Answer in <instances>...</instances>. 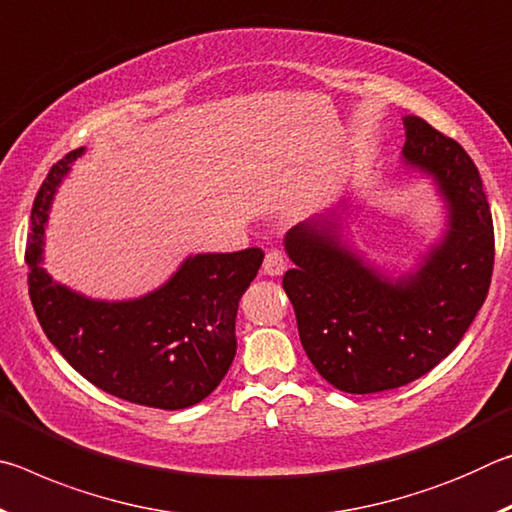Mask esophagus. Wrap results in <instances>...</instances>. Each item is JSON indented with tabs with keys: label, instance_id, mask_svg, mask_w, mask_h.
<instances>
[{
	"label": "esophagus",
	"instance_id": "1",
	"mask_svg": "<svg viewBox=\"0 0 512 512\" xmlns=\"http://www.w3.org/2000/svg\"><path fill=\"white\" fill-rule=\"evenodd\" d=\"M287 255L282 253V250H268L266 253V257H264V264H262V268H264V273L266 275H282L284 271H287Z\"/></svg>",
	"mask_w": 512,
	"mask_h": 512
}]
</instances>
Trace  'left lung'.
<instances>
[{
  "label": "left lung",
  "mask_w": 512,
  "mask_h": 512,
  "mask_svg": "<svg viewBox=\"0 0 512 512\" xmlns=\"http://www.w3.org/2000/svg\"><path fill=\"white\" fill-rule=\"evenodd\" d=\"M404 160L431 173L449 203V230L413 275L388 280L318 223L296 225L282 287L300 343L329 384L379 393L436 368L485 302L495 266V228L479 169L452 137L404 117Z\"/></svg>",
  "instance_id": "1"
}]
</instances>
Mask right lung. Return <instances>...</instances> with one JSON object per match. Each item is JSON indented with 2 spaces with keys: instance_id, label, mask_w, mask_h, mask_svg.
<instances>
[{
  "instance_id": "right-lung-1",
  "label": "right lung",
  "mask_w": 512,
  "mask_h": 512,
  "mask_svg": "<svg viewBox=\"0 0 512 512\" xmlns=\"http://www.w3.org/2000/svg\"><path fill=\"white\" fill-rule=\"evenodd\" d=\"M83 149L49 169L31 210L29 296L47 339L69 366L119 400L178 411L205 400L237 352L239 298L262 248L189 257L162 289L131 302H97L42 271V235L56 187Z\"/></svg>"
}]
</instances>
